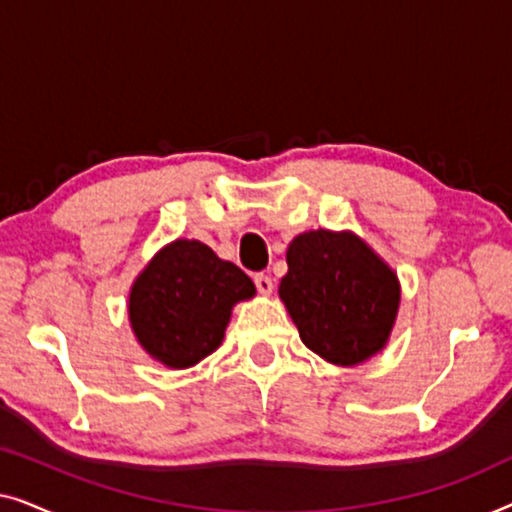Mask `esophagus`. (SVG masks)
I'll return each mask as SVG.
<instances>
[{
    "label": "esophagus",
    "mask_w": 512,
    "mask_h": 512,
    "mask_svg": "<svg viewBox=\"0 0 512 512\" xmlns=\"http://www.w3.org/2000/svg\"><path fill=\"white\" fill-rule=\"evenodd\" d=\"M254 284H256L258 293H263V296H270L272 289H275L272 279L268 275H263V272H258V275H254Z\"/></svg>",
    "instance_id": "34e87169"
}]
</instances>
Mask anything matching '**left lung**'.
Here are the masks:
<instances>
[{
  "instance_id": "8db88e82",
  "label": "left lung",
  "mask_w": 512,
  "mask_h": 512,
  "mask_svg": "<svg viewBox=\"0 0 512 512\" xmlns=\"http://www.w3.org/2000/svg\"><path fill=\"white\" fill-rule=\"evenodd\" d=\"M286 263L279 298L305 347L335 366H356L387 345L401 284L361 237L310 230L289 244Z\"/></svg>"
}]
</instances>
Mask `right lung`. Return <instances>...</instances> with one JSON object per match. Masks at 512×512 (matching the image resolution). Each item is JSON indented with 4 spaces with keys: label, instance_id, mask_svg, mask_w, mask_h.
<instances>
[{
    "label": "right lung",
    "instance_id": "right-lung-1",
    "mask_svg": "<svg viewBox=\"0 0 512 512\" xmlns=\"http://www.w3.org/2000/svg\"><path fill=\"white\" fill-rule=\"evenodd\" d=\"M256 286L207 244L174 240L151 258L130 289V326L167 368H191L221 345L230 310Z\"/></svg>",
    "mask_w": 512,
    "mask_h": 512
}]
</instances>
